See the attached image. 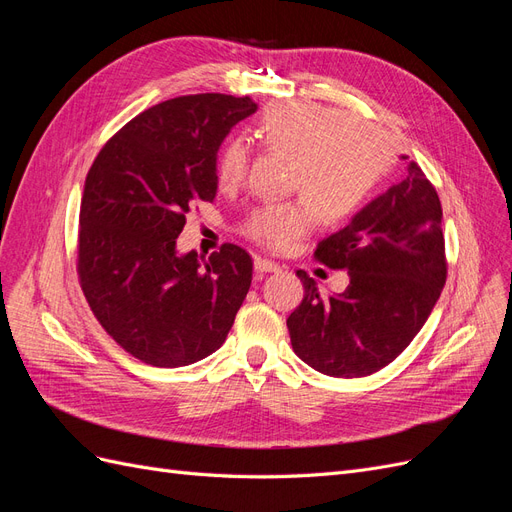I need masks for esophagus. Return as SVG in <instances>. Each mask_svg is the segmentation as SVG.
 <instances>
[{
    "label": "esophagus",
    "mask_w": 512,
    "mask_h": 512,
    "mask_svg": "<svg viewBox=\"0 0 512 512\" xmlns=\"http://www.w3.org/2000/svg\"><path fill=\"white\" fill-rule=\"evenodd\" d=\"M254 269H256L258 273H277V271H280L282 267L277 265V262H273V260H267V258H256V260H254Z\"/></svg>",
    "instance_id": "esophagus-1"
}]
</instances>
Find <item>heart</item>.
Wrapping results in <instances>:
<instances>
[{"label":"heart","mask_w":512,"mask_h":512,"mask_svg":"<svg viewBox=\"0 0 512 512\" xmlns=\"http://www.w3.org/2000/svg\"><path fill=\"white\" fill-rule=\"evenodd\" d=\"M252 141L286 158V190L303 200L256 207L243 224L252 241L284 252L312 228L339 224L359 211L378 190L395 156L391 141L371 123L356 121L331 106L290 100L273 104L252 126ZM247 151L228 141L215 162L222 188H235L245 177Z\"/></svg>","instance_id":"b5f03b06"}]
</instances>
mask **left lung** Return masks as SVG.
Masks as SVG:
<instances>
[{"mask_svg": "<svg viewBox=\"0 0 512 512\" xmlns=\"http://www.w3.org/2000/svg\"><path fill=\"white\" fill-rule=\"evenodd\" d=\"M314 256L331 269H346L350 284L327 297L297 271L305 294L286 320L294 354L333 378L380 371L423 329L446 282L436 188L410 162L406 179L322 239Z\"/></svg>", "mask_w": 512, "mask_h": 512, "instance_id": "8db88e82", "label": "left lung"}]
</instances>
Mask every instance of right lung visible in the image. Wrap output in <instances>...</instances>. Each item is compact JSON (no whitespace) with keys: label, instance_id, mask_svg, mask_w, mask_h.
<instances>
[{"label":"right lung","instance_id":"right-lung-1","mask_svg":"<svg viewBox=\"0 0 512 512\" xmlns=\"http://www.w3.org/2000/svg\"><path fill=\"white\" fill-rule=\"evenodd\" d=\"M252 98L179 96L128 121L91 164L79 215V280L104 331L134 359L183 367L218 350L254 262L224 243L200 262L177 254L185 213L218 192L215 162Z\"/></svg>","mask_w":512,"mask_h":512}]
</instances>
